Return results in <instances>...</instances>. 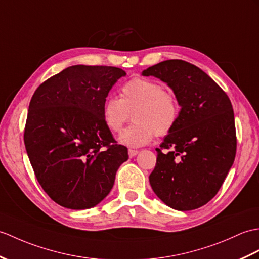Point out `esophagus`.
<instances>
[{"mask_svg": "<svg viewBox=\"0 0 259 259\" xmlns=\"http://www.w3.org/2000/svg\"><path fill=\"white\" fill-rule=\"evenodd\" d=\"M128 153H129V157L130 158H134V157H136V155L139 153V151H138V150H134V149H129V151H128Z\"/></svg>", "mask_w": 259, "mask_h": 259, "instance_id": "obj_1", "label": "esophagus"}]
</instances>
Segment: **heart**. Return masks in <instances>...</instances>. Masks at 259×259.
<instances>
[{"mask_svg":"<svg viewBox=\"0 0 259 259\" xmlns=\"http://www.w3.org/2000/svg\"><path fill=\"white\" fill-rule=\"evenodd\" d=\"M131 115L135 124L121 132L119 141L139 148L151 142L154 135L170 134L179 120L180 105L174 94L165 92L158 81L134 78L121 87L120 98L111 96L102 106V119L113 134L122 129Z\"/></svg>","mask_w":259,"mask_h":259,"instance_id":"obj_1","label":"heart"}]
</instances>
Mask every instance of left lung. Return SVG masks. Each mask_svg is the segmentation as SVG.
Here are the masks:
<instances>
[{
    "label": "left lung",
    "instance_id": "obj_1",
    "mask_svg": "<svg viewBox=\"0 0 259 259\" xmlns=\"http://www.w3.org/2000/svg\"><path fill=\"white\" fill-rule=\"evenodd\" d=\"M142 75L166 82L181 107L176 127L157 149V163L149 177L151 188L178 211L205 205L221 189L235 159L231 100L206 73L181 59L153 65Z\"/></svg>",
    "mask_w": 259,
    "mask_h": 259
}]
</instances>
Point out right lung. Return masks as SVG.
I'll return each instance as SVG.
<instances>
[{
    "mask_svg": "<svg viewBox=\"0 0 259 259\" xmlns=\"http://www.w3.org/2000/svg\"><path fill=\"white\" fill-rule=\"evenodd\" d=\"M125 71L75 65L35 90L24 130L28 159L54 202L71 209L97 205L109 194L128 149L102 119L108 93Z\"/></svg>",
    "mask_w": 259,
    "mask_h": 259,
    "instance_id": "right-lung-1",
    "label": "right lung"
}]
</instances>
